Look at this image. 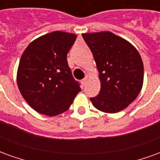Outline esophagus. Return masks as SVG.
Masks as SVG:
<instances>
[{
	"label": "esophagus",
	"mask_w": 160,
	"mask_h": 160,
	"mask_svg": "<svg viewBox=\"0 0 160 160\" xmlns=\"http://www.w3.org/2000/svg\"><path fill=\"white\" fill-rule=\"evenodd\" d=\"M87 81V78H85V79H83V80H81V83H82V85H83V86H86Z\"/></svg>",
	"instance_id": "obj_1"
}]
</instances>
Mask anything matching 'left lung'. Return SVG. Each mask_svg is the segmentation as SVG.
I'll list each match as a JSON object with an SVG mask.
<instances>
[{"mask_svg": "<svg viewBox=\"0 0 160 160\" xmlns=\"http://www.w3.org/2000/svg\"><path fill=\"white\" fill-rule=\"evenodd\" d=\"M99 72L101 89L91 98L93 106L105 113L127 108L140 93L144 79L141 55L130 42L111 32L83 33Z\"/></svg>", "mask_w": 160, "mask_h": 160, "instance_id": "obj_1", "label": "left lung"}]
</instances>
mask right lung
<instances>
[{
    "instance_id": "obj_1",
    "label": "right lung",
    "mask_w": 160,
    "mask_h": 160,
    "mask_svg": "<svg viewBox=\"0 0 160 160\" xmlns=\"http://www.w3.org/2000/svg\"><path fill=\"white\" fill-rule=\"evenodd\" d=\"M76 38L73 33L53 32L33 40L23 52L18 87L27 104L40 114H62L81 91L67 61Z\"/></svg>"
}]
</instances>
